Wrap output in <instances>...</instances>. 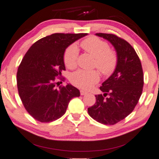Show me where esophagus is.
<instances>
[{
	"label": "esophagus",
	"mask_w": 159,
	"mask_h": 159,
	"mask_svg": "<svg viewBox=\"0 0 159 159\" xmlns=\"http://www.w3.org/2000/svg\"><path fill=\"white\" fill-rule=\"evenodd\" d=\"M80 93H81V95H85V94H87V93H88L87 91H83V90H81V91H80Z\"/></svg>",
	"instance_id": "34e87169"
}]
</instances>
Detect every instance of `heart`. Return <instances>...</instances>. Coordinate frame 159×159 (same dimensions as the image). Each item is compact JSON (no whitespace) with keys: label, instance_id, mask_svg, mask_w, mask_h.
Here are the masks:
<instances>
[{"label":"heart","instance_id":"b5f03b06","mask_svg":"<svg viewBox=\"0 0 159 159\" xmlns=\"http://www.w3.org/2000/svg\"><path fill=\"white\" fill-rule=\"evenodd\" d=\"M81 47L94 58L93 67L98 68L103 75H111L116 69L118 63L117 55L110 49L107 43L95 36L86 38L81 43ZM78 49L72 44L66 49L63 61L67 68L73 69L78 65ZM99 74L97 71L78 70L71 76V82L82 89H89L99 81Z\"/></svg>","mask_w":159,"mask_h":159}]
</instances>
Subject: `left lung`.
I'll return each mask as SVG.
<instances>
[{
    "label": "left lung",
    "mask_w": 159,
    "mask_h": 159,
    "mask_svg": "<svg viewBox=\"0 0 159 159\" xmlns=\"http://www.w3.org/2000/svg\"><path fill=\"white\" fill-rule=\"evenodd\" d=\"M107 39L117 52L118 63L113 74L102 84L103 94L95 95L96 102L88 114L102 124L114 125L133 111L143 93L144 77L141 61L133 46L110 33H96Z\"/></svg>",
    "instance_id": "1"
}]
</instances>
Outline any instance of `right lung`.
Here are the masks:
<instances>
[{
    "label": "right lung",
    "mask_w": 159,
    "mask_h": 159,
    "mask_svg": "<svg viewBox=\"0 0 159 159\" xmlns=\"http://www.w3.org/2000/svg\"><path fill=\"white\" fill-rule=\"evenodd\" d=\"M87 33H54L36 41L23 58L16 84L23 107L41 123L59 119L66 113L70 101L80 96L78 88L60 85L66 80L63 56L66 49Z\"/></svg>",
    "instance_id": "1"
}]
</instances>
